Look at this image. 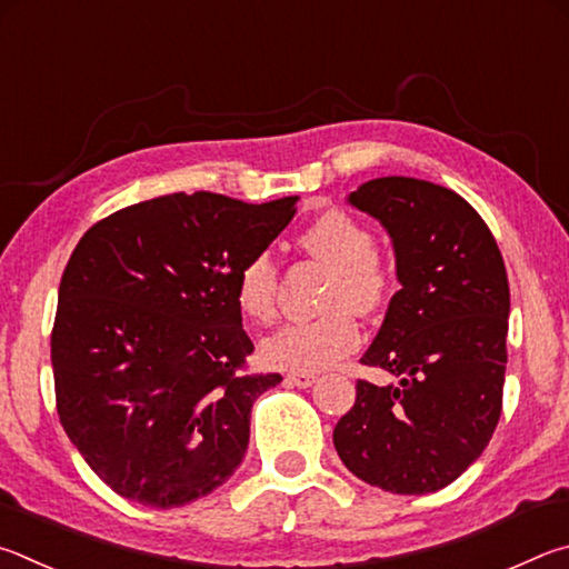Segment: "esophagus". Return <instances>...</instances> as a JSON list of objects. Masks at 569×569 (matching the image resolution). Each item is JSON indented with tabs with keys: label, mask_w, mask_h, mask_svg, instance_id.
I'll return each mask as SVG.
<instances>
[{
	"label": "esophagus",
	"mask_w": 569,
	"mask_h": 569,
	"mask_svg": "<svg viewBox=\"0 0 569 569\" xmlns=\"http://www.w3.org/2000/svg\"><path fill=\"white\" fill-rule=\"evenodd\" d=\"M317 377L310 375V372H290L284 377V382L290 387H300V390H307V387L315 385Z\"/></svg>",
	"instance_id": "1"
}]
</instances>
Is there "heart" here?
Returning <instances> with one entry per match:
<instances>
[{"label": "heart", "mask_w": 569, "mask_h": 569, "mask_svg": "<svg viewBox=\"0 0 569 569\" xmlns=\"http://www.w3.org/2000/svg\"><path fill=\"white\" fill-rule=\"evenodd\" d=\"M302 252L332 267L327 315L279 327L262 342L264 362L315 372L337 365L362 342L357 315H377L392 300L395 269L375 252V234L360 219L330 209L297 237ZM234 302L247 320L267 325L277 315V267L267 252L249 254L234 274Z\"/></svg>", "instance_id": "heart-1"}]
</instances>
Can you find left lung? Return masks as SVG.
I'll list each match as a JSON object with an SVG mask.
<instances>
[{
  "mask_svg": "<svg viewBox=\"0 0 569 569\" xmlns=\"http://www.w3.org/2000/svg\"><path fill=\"white\" fill-rule=\"evenodd\" d=\"M347 202L392 237L402 290L362 357L395 382H357L335 450L385 492H437L482 455L500 422L510 317L500 247L470 202L425 179H370Z\"/></svg>",
  "mask_w": 569,
  "mask_h": 569,
  "instance_id": "1",
  "label": "left lung"
}]
</instances>
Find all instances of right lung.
Listing matches in <instances>:
<instances>
[{"mask_svg": "<svg viewBox=\"0 0 569 569\" xmlns=\"http://www.w3.org/2000/svg\"><path fill=\"white\" fill-rule=\"evenodd\" d=\"M297 199L174 192L79 239L52 327L57 412L117 495L157 510L217 490L242 462L252 405L279 375H242L234 274L290 224Z\"/></svg>", "mask_w": 569, "mask_h": 569, "instance_id": "right-lung-1", "label": "right lung"}]
</instances>
